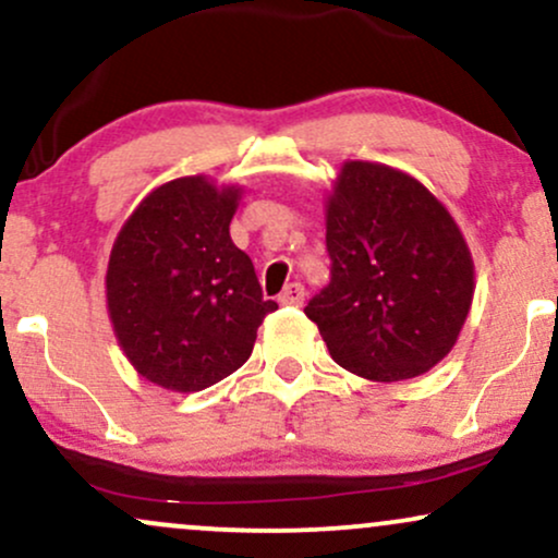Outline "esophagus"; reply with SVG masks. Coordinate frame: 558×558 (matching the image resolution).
<instances>
[{"mask_svg":"<svg viewBox=\"0 0 558 558\" xmlns=\"http://www.w3.org/2000/svg\"><path fill=\"white\" fill-rule=\"evenodd\" d=\"M278 301L283 306H301L304 304V286L301 283H288L283 288V293H280Z\"/></svg>","mask_w":558,"mask_h":558,"instance_id":"34e87169","label":"esophagus"}]
</instances>
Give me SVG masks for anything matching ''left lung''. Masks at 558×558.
I'll use <instances>...</instances> for the list:
<instances>
[{"label": "left lung", "mask_w": 558, "mask_h": 558, "mask_svg": "<svg viewBox=\"0 0 558 558\" xmlns=\"http://www.w3.org/2000/svg\"><path fill=\"white\" fill-rule=\"evenodd\" d=\"M325 228L330 283L304 312L332 360L375 383L425 375L453 349L475 296L457 220L409 172L349 159Z\"/></svg>", "instance_id": "1"}]
</instances>
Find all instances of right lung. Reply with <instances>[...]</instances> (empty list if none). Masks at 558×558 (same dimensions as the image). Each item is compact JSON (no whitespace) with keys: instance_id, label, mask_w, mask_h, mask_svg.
<instances>
[{"instance_id":"right-lung-1","label":"right lung","mask_w":558,"mask_h":558,"mask_svg":"<svg viewBox=\"0 0 558 558\" xmlns=\"http://www.w3.org/2000/svg\"><path fill=\"white\" fill-rule=\"evenodd\" d=\"M239 185L185 175L157 185L112 243L107 312L133 369L175 393L204 390L252 356L275 301L230 241Z\"/></svg>"}]
</instances>
